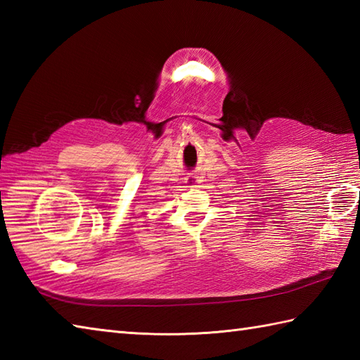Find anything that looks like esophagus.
<instances>
[{
  "label": "esophagus",
  "instance_id": "1",
  "mask_svg": "<svg viewBox=\"0 0 360 360\" xmlns=\"http://www.w3.org/2000/svg\"><path fill=\"white\" fill-rule=\"evenodd\" d=\"M198 179L195 178H186V187H196Z\"/></svg>",
  "mask_w": 360,
  "mask_h": 360
}]
</instances>
